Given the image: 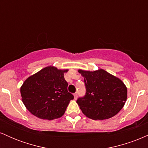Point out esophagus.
I'll list each match as a JSON object with an SVG mask.
<instances>
[{
  "label": "esophagus",
  "mask_w": 148,
  "mask_h": 148,
  "mask_svg": "<svg viewBox=\"0 0 148 148\" xmlns=\"http://www.w3.org/2000/svg\"><path fill=\"white\" fill-rule=\"evenodd\" d=\"M74 99H77V97H78V94H77V92H75L74 94Z\"/></svg>",
  "instance_id": "34e87169"
}]
</instances>
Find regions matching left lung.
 I'll return each mask as SVG.
<instances>
[{
    "label": "left lung",
    "mask_w": 148,
    "mask_h": 148,
    "mask_svg": "<svg viewBox=\"0 0 148 148\" xmlns=\"http://www.w3.org/2000/svg\"><path fill=\"white\" fill-rule=\"evenodd\" d=\"M79 72L84 76L86 91L76 103L86 116L92 120H106L123 108L127 90L121 80L103 69L94 72L79 69Z\"/></svg>",
    "instance_id": "obj_1"
}]
</instances>
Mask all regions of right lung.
Instances as JSON below:
<instances>
[{
	"mask_svg": "<svg viewBox=\"0 0 148 148\" xmlns=\"http://www.w3.org/2000/svg\"><path fill=\"white\" fill-rule=\"evenodd\" d=\"M67 69L49 66L28 77L21 87L22 101L32 114L51 120L62 117L74 95L64 78Z\"/></svg>",
	"mask_w": 148,
	"mask_h": 148,
	"instance_id": "add662e5",
	"label": "right lung"
}]
</instances>
